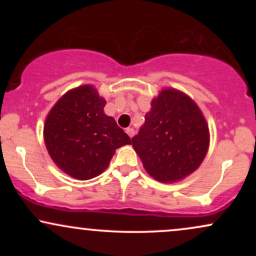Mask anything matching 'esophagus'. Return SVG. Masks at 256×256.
<instances>
[{"label": "esophagus", "instance_id": "34e87169", "mask_svg": "<svg viewBox=\"0 0 256 256\" xmlns=\"http://www.w3.org/2000/svg\"><path fill=\"white\" fill-rule=\"evenodd\" d=\"M126 134H128V136H130L131 138L134 136V130L132 128H126Z\"/></svg>", "mask_w": 256, "mask_h": 256}]
</instances>
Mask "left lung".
<instances>
[{
	"instance_id": "1",
	"label": "left lung",
	"mask_w": 256,
	"mask_h": 256,
	"mask_svg": "<svg viewBox=\"0 0 256 256\" xmlns=\"http://www.w3.org/2000/svg\"><path fill=\"white\" fill-rule=\"evenodd\" d=\"M132 146L149 176L173 183L192 174L210 146V128L196 102L173 88L152 98Z\"/></svg>"
}]
</instances>
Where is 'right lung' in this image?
<instances>
[{
	"label": "right lung",
	"mask_w": 256,
	"mask_h": 256,
	"mask_svg": "<svg viewBox=\"0 0 256 256\" xmlns=\"http://www.w3.org/2000/svg\"><path fill=\"white\" fill-rule=\"evenodd\" d=\"M106 100L94 85L67 91L52 106L43 128L46 150L61 171L88 180L107 168L116 150L131 138L104 114Z\"/></svg>",
	"instance_id": "right-lung-1"
}]
</instances>
